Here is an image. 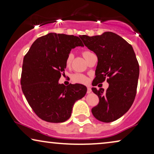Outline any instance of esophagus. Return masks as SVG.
I'll return each instance as SVG.
<instances>
[{"label": "esophagus", "instance_id": "esophagus-1", "mask_svg": "<svg viewBox=\"0 0 154 154\" xmlns=\"http://www.w3.org/2000/svg\"><path fill=\"white\" fill-rule=\"evenodd\" d=\"M92 92V89H91V88L90 87H88V90H87V93H90V92Z\"/></svg>", "mask_w": 154, "mask_h": 154}]
</instances>
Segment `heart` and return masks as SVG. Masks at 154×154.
Listing matches in <instances>:
<instances>
[{"mask_svg": "<svg viewBox=\"0 0 154 154\" xmlns=\"http://www.w3.org/2000/svg\"><path fill=\"white\" fill-rule=\"evenodd\" d=\"M90 53H92V52L88 51V50H86V51L83 52V55L84 57L85 58ZM72 60H73V54L71 53H69L66 57V60H65V65H66V67H69L71 66ZM72 80L74 82H75V83H83V84H85L88 82V78L86 77L85 75L81 74V73H75V74H73L72 76Z\"/></svg>", "mask_w": 154, "mask_h": 154, "instance_id": "obj_1", "label": "heart"}]
</instances>
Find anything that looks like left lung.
Wrapping results in <instances>:
<instances>
[{"label":"left lung","instance_id":"left-lung-1","mask_svg":"<svg viewBox=\"0 0 154 154\" xmlns=\"http://www.w3.org/2000/svg\"><path fill=\"white\" fill-rule=\"evenodd\" d=\"M80 38L98 59L92 85L102 83L106 78L109 85L106 90L92 88L100 100L92 109V114L104 123L114 121L129 110L136 96L140 66L133 48L123 38L109 31Z\"/></svg>","mask_w":154,"mask_h":154}]
</instances>
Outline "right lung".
<instances>
[{"mask_svg":"<svg viewBox=\"0 0 154 154\" xmlns=\"http://www.w3.org/2000/svg\"><path fill=\"white\" fill-rule=\"evenodd\" d=\"M83 47L79 37L50 33L37 38L24 56L21 75L22 90L35 114L50 123H62L70 118L77 100L85 95L81 84L59 83L71 49Z\"/></svg>","mask_w":154,"mask_h":154,"instance_id":"right-lung-1","label":"right lung"}]
</instances>
